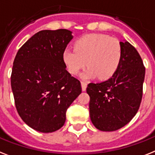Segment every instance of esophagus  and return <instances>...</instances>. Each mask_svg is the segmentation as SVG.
Here are the masks:
<instances>
[{
	"label": "esophagus",
	"instance_id": "1",
	"mask_svg": "<svg viewBox=\"0 0 155 155\" xmlns=\"http://www.w3.org/2000/svg\"><path fill=\"white\" fill-rule=\"evenodd\" d=\"M81 89H82V91H85L87 87L86 83L84 82V81H81Z\"/></svg>",
	"mask_w": 155,
	"mask_h": 155
}]
</instances>
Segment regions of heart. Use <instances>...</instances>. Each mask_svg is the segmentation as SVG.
Masks as SVG:
<instances>
[{
    "instance_id": "1",
    "label": "heart",
    "mask_w": 155,
    "mask_h": 155,
    "mask_svg": "<svg viewBox=\"0 0 155 155\" xmlns=\"http://www.w3.org/2000/svg\"><path fill=\"white\" fill-rule=\"evenodd\" d=\"M74 50L66 49L62 60L71 74H78L85 66H89L81 77L101 80L112 78L118 70L122 58L120 43L115 38L102 34H89L74 43Z\"/></svg>"
}]
</instances>
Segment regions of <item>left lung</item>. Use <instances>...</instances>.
Segmentation results:
<instances>
[{
  "mask_svg": "<svg viewBox=\"0 0 155 155\" xmlns=\"http://www.w3.org/2000/svg\"><path fill=\"white\" fill-rule=\"evenodd\" d=\"M122 58L118 70L108 80L89 83V115L95 127L114 131L127 124L137 113L145 78L143 62L127 41L120 42Z\"/></svg>",
  "mask_w": 155,
  "mask_h": 155,
  "instance_id": "left-lung-1",
  "label": "left lung"
}]
</instances>
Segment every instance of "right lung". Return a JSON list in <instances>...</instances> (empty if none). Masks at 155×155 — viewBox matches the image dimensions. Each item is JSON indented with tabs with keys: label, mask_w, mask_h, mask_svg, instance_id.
Segmentation results:
<instances>
[{
	"label": "right lung",
	"mask_w": 155,
	"mask_h": 155,
	"mask_svg": "<svg viewBox=\"0 0 155 155\" xmlns=\"http://www.w3.org/2000/svg\"><path fill=\"white\" fill-rule=\"evenodd\" d=\"M66 29L43 30L20 47L14 59L11 86L18 114L37 131L54 132L66 121L67 108L81 93L66 70L62 54L71 39Z\"/></svg>",
	"instance_id": "obj_1"
}]
</instances>
